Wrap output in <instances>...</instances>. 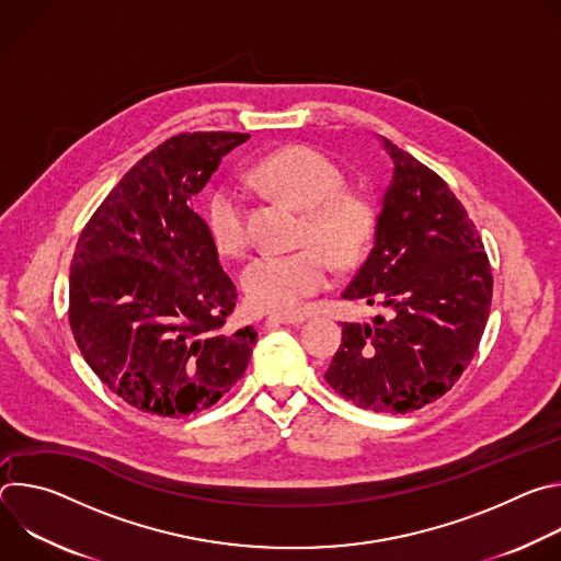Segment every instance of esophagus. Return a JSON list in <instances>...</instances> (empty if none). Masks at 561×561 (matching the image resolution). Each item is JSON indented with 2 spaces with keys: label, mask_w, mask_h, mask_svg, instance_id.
<instances>
[{
  "label": "esophagus",
  "mask_w": 561,
  "mask_h": 561,
  "mask_svg": "<svg viewBox=\"0 0 561 561\" xmlns=\"http://www.w3.org/2000/svg\"><path fill=\"white\" fill-rule=\"evenodd\" d=\"M304 314H290V312H275L268 317V327H277V324H301Z\"/></svg>",
  "instance_id": "obj_1"
}]
</instances>
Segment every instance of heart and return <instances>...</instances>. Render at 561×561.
Instances as JSON below:
<instances>
[{
  "label": "heart",
  "instance_id": "b5f03b06",
  "mask_svg": "<svg viewBox=\"0 0 561 561\" xmlns=\"http://www.w3.org/2000/svg\"><path fill=\"white\" fill-rule=\"evenodd\" d=\"M251 180L266 193L304 210L299 242L286 255H260L242 273L249 301L260 310L295 312L306 297L327 288L331 260L351 268L368 249L375 232L373 204L346 188V175L333 159L306 144L284 146L251 169ZM206 226L215 249L237 257L249 249L244 199L217 191L206 206Z\"/></svg>",
  "mask_w": 561,
  "mask_h": 561
}]
</instances>
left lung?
I'll list each match as a JSON object with an SVG mask.
<instances>
[{
	"instance_id": "8db88e82",
	"label": "left lung",
	"mask_w": 561,
	"mask_h": 561,
	"mask_svg": "<svg viewBox=\"0 0 561 561\" xmlns=\"http://www.w3.org/2000/svg\"><path fill=\"white\" fill-rule=\"evenodd\" d=\"M392 180L375 247L344 299L386 308L342 324L327 381L359 409L411 413L448 392L484 335L493 273L472 219L448 184L383 137Z\"/></svg>"
}]
</instances>
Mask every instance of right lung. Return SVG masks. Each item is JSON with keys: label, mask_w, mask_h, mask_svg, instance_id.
<instances>
[{"label": "right lung", "mask_w": 561, "mask_h": 561, "mask_svg": "<svg viewBox=\"0 0 561 561\" xmlns=\"http://www.w3.org/2000/svg\"><path fill=\"white\" fill-rule=\"evenodd\" d=\"M247 133H180L144 154L75 247L68 322L87 364L133 409L186 417L242 379L257 331H232L224 273L195 195Z\"/></svg>", "instance_id": "obj_1"}]
</instances>
